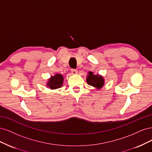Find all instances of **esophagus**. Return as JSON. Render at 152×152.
Instances as JSON below:
<instances>
[{"label": "esophagus", "mask_w": 152, "mask_h": 152, "mask_svg": "<svg viewBox=\"0 0 152 152\" xmlns=\"http://www.w3.org/2000/svg\"><path fill=\"white\" fill-rule=\"evenodd\" d=\"M77 73L78 72L76 69H72V73L73 75H77Z\"/></svg>", "instance_id": "esophagus-1"}]
</instances>
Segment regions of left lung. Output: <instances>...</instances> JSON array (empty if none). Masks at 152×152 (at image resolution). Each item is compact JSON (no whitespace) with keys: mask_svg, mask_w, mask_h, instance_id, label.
Instances as JSON below:
<instances>
[{"mask_svg":"<svg viewBox=\"0 0 152 152\" xmlns=\"http://www.w3.org/2000/svg\"><path fill=\"white\" fill-rule=\"evenodd\" d=\"M87 84L96 87L98 89L102 88L104 84L103 77L100 75H94L93 72H89L86 79Z\"/></svg>","mask_w":152,"mask_h":152,"instance_id":"obj_1","label":"left lung"}]
</instances>
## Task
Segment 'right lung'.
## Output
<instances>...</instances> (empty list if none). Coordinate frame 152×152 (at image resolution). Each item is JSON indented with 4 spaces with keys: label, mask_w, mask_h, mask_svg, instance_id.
Masks as SVG:
<instances>
[{
    "label": "right lung",
    "mask_w": 152,
    "mask_h": 152,
    "mask_svg": "<svg viewBox=\"0 0 152 152\" xmlns=\"http://www.w3.org/2000/svg\"><path fill=\"white\" fill-rule=\"evenodd\" d=\"M63 76L58 73L54 76L50 77L47 83V86L48 87H49L50 89H56L59 88L63 85Z\"/></svg>",
    "instance_id": "right-lung-1"
}]
</instances>
